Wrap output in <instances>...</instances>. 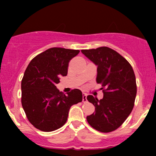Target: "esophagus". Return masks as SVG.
Listing matches in <instances>:
<instances>
[{"label": "esophagus", "mask_w": 156, "mask_h": 156, "mask_svg": "<svg viewBox=\"0 0 156 156\" xmlns=\"http://www.w3.org/2000/svg\"><path fill=\"white\" fill-rule=\"evenodd\" d=\"M82 101H83V103H86L87 102V94H85V93H83V99H82Z\"/></svg>", "instance_id": "esophagus-1"}]
</instances>
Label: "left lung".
Here are the masks:
<instances>
[{
	"instance_id": "8db88e82",
	"label": "left lung",
	"mask_w": 156,
	"mask_h": 156,
	"mask_svg": "<svg viewBox=\"0 0 156 156\" xmlns=\"http://www.w3.org/2000/svg\"><path fill=\"white\" fill-rule=\"evenodd\" d=\"M98 66L97 83L101 84L103 99L87 96L95 107L87 116L93 128L103 133L117 130L131 113L136 96V82L133 69L122 55L108 47L81 50Z\"/></svg>"
}]
</instances>
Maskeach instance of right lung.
Masks as SVG:
<instances>
[{
    "label": "right lung",
    "instance_id": "right-lung-1",
    "mask_svg": "<svg viewBox=\"0 0 156 156\" xmlns=\"http://www.w3.org/2000/svg\"><path fill=\"white\" fill-rule=\"evenodd\" d=\"M78 50L52 48L31 61L21 81V103L28 121L37 129L51 132L67 122L73 105L83 99L81 91L74 89L67 95L57 89L61 76L67 75L69 62Z\"/></svg>",
    "mask_w": 156,
    "mask_h": 156
}]
</instances>
